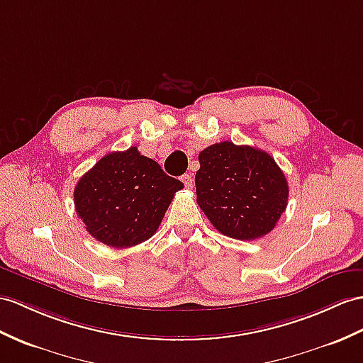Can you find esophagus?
I'll return each mask as SVG.
<instances>
[{
    "label": "esophagus",
    "instance_id": "obj_1",
    "mask_svg": "<svg viewBox=\"0 0 363 363\" xmlns=\"http://www.w3.org/2000/svg\"><path fill=\"white\" fill-rule=\"evenodd\" d=\"M182 182H183V184H184V188H188V189H191V188H192V183H194V180H192V177H191L189 174H184V175H182Z\"/></svg>",
    "mask_w": 363,
    "mask_h": 363
}]
</instances>
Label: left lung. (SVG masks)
I'll use <instances>...</instances> for the list:
<instances>
[{"label": "left lung", "instance_id": "8db88e82", "mask_svg": "<svg viewBox=\"0 0 363 363\" xmlns=\"http://www.w3.org/2000/svg\"><path fill=\"white\" fill-rule=\"evenodd\" d=\"M197 203L223 235L255 240L267 235L288 205V182L274 158L252 146L222 141L199 154Z\"/></svg>", "mask_w": 363, "mask_h": 363}]
</instances>
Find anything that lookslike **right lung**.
Listing matches in <instances>:
<instances>
[{
  "label": "right lung",
  "instance_id": "obj_1",
  "mask_svg": "<svg viewBox=\"0 0 363 363\" xmlns=\"http://www.w3.org/2000/svg\"><path fill=\"white\" fill-rule=\"evenodd\" d=\"M182 188L180 180L132 146L104 155L78 180L75 209L95 240L130 248L155 234Z\"/></svg>",
  "mask_w": 363,
  "mask_h": 363
}]
</instances>
